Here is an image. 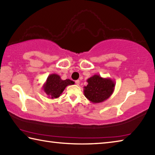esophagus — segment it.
Returning <instances> with one entry per match:
<instances>
[{
    "instance_id": "esophagus-1",
    "label": "esophagus",
    "mask_w": 155,
    "mask_h": 155,
    "mask_svg": "<svg viewBox=\"0 0 155 155\" xmlns=\"http://www.w3.org/2000/svg\"><path fill=\"white\" fill-rule=\"evenodd\" d=\"M75 83L77 84V85H79V84H80V81L79 80H77L75 81Z\"/></svg>"
}]
</instances>
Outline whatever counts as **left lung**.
<instances>
[{
    "label": "left lung",
    "mask_w": 155,
    "mask_h": 155,
    "mask_svg": "<svg viewBox=\"0 0 155 155\" xmlns=\"http://www.w3.org/2000/svg\"><path fill=\"white\" fill-rule=\"evenodd\" d=\"M87 85L83 87L84 95L94 104L103 102L113 94L115 83L110 78H103L94 74L87 80Z\"/></svg>",
    "instance_id": "8db88e82"
}]
</instances>
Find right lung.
Segmentation results:
<instances>
[{
    "label": "right lung",
    "mask_w": 155,
    "mask_h": 155,
    "mask_svg": "<svg viewBox=\"0 0 155 155\" xmlns=\"http://www.w3.org/2000/svg\"><path fill=\"white\" fill-rule=\"evenodd\" d=\"M74 83V81L70 79L62 80L57 74H51L43 84V89L51 99H55L60 96L67 86Z\"/></svg>",
    "instance_id": "obj_1"
}]
</instances>
